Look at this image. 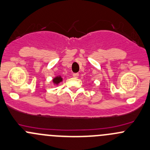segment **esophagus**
Listing matches in <instances>:
<instances>
[{
	"mask_svg": "<svg viewBox=\"0 0 150 150\" xmlns=\"http://www.w3.org/2000/svg\"><path fill=\"white\" fill-rule=\"evenodd\" d=\"M72 76H73L74 78H78V77H79V74H78V73H73V74H72Z\"/></svg>",
	"mask_w": 150,
	"mask_h": 150,
	"instance_id": "1",
	"label": "esophagus"
}]
</instances>
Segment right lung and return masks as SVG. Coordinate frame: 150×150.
Segmentation results:
<instances>
[{
    "instance_id": "right-lung-1",
    "label": "right lung",
    "mask_w": 150,
    "mask_h": 150,
    "mask_svg": "<svg viewBox=\"0 0 150 150\" xmlns=\"http://www.w3.org/2000/svg\"><path fill=\"white\" fill-rule=\"evenodd\" d=\"M52 81H53V84H55V85L57 86V85H59L61 82H62V81H63V78H62V76H61V75H57V76H56L53 78V79L52 80Z\"/></svg>"
}]
</instances>
